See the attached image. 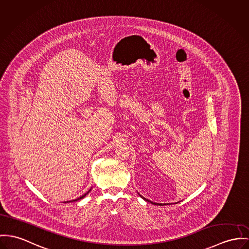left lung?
Segmentation results:
<instances>
[{
    "mask_svg": "<svg viewBox=\"0 0 249 249\" xmlns=\"http://www.w3.org/2000/svg\"><path fill=\"white\" fill-rule=\"evenodd\" d=\"M140 195V194H139ZM140 197L141 198H143L145 201H147V202H150V203H152V204H153V205H158V206H163V205H165V204H159V203H154V202H152V201H150V200H148V199H146L145 197H143V196H141L140 195Z\"/></svg>",
    "mask_w": 249,
    "mask_h": 249,
    "instance_id": "1",
    "label": "left lung"
}]
</instances>
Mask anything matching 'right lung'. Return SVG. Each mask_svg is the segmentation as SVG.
Returning <instances> with one entry per match:
<instances>
[{
  "label": "right lung",
  "instance_id": "add662e5",
  "mask_svg": "<svg viewBox=\"0 0 249 249\" xmlns=\"http://www.w3.org/2000/svg\"><path fill=\"white\" fill-rule=\"evenodd\" d=\"M91 192V189H90V190H89V191H88V192H86V193H85V194H83V195H82V196H80V197H78V198H77V199H75V200H73V201H71V202H75V201H78V200H80V199H82V198H84V197H85V196H86V195H87V194H88V193H89V192ZM65 203H66V202H65ZM67 203H68V202H67Z\"/></svg>",
  "mask_w": 249,
  "mask_h": 249
}]
</instances>
